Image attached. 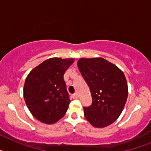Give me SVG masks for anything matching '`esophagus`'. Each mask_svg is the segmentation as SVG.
<instances>
[{"mask_svg": "<svg viewBox=\"0 0 151 151\" xmlns=\"http://www.w3.org/2000/svg\"><path fill=\"white\" fill-rule=\"evenodd\" d=\"M72 97H73V98H74V99H76V98H78V94H73V95H72Z\"/></svg>", "mask_w": 151, "mask_h": 151, "instance_id": "esophagus-1", "label": "esophagus"}]
</instances>
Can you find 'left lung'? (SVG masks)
Here are the masks:
<instances>
[{"instance_id": "obj_1", "label": "left lung", "mask_w": 151, "mask_h": 151, "mask_svg": "<svg viewBox=\"0 0 151 151\" xmlns=\"http://www.w3.org/2000/svg\"><path fill=\"white\" fill-rule=\"evenodd\" d=\"M77 65L92 97L91 105L84 107L85 119L96 128L111 125L120 116L127 100L125 75L101 57L81 58Z\"/></svg>"}]
</instances>
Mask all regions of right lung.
<instances>
[{
  "label": "right lung",
  "mask_w": 151,
  "mask_h": 151,
  "mask_svg": "<svg viewBox=\"0 0 151 151\" xmlns=\"http://www.w3.org/2000/svg\"><path fill=\"white\" fill-rule=\"evenodd\" d=\"M73 62L72 58H50L34 68L26 77L25 101L33 116L40 122L53 124L67 111L71 101L63 75Z\"/></svg>",
  "instance_id": "add662e5"
}]
</instances>
